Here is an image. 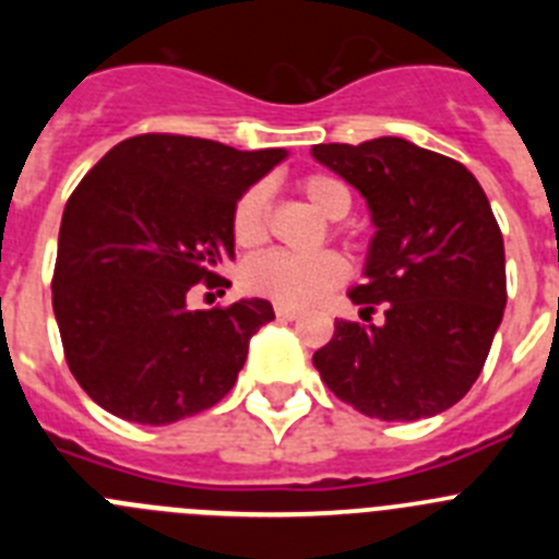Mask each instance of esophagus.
<instances>
[{"label":"esophagus","instance_id":"34e87169","mask_svg":"<svg viewBox=\"0 0 559 559\" xmlns=\"http://www.w3.org/2000/svg\"><path fill=\"white\" fill-rule=\"evenodd\" d=\"M274 313H276V319H283V322H294V319H299V316H302V310L285 308V305H276Z\"/></svg>","mask_w":559,"mask_h":559}]
</instances>
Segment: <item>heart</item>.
<instances>
[{
    "label": "heart",
    "mask_w": 559,
    "mask_h": 559,
    "mask_svg": "<svg viewBox=\"0 0 559 559\" xmlns=\"http://www.w3.org/2000/svg\"><path fill=\"white\" fill-rule=\"evenodd\" d=\"M299 192L305 195L322 218L341 221L353 206L347 185L330 173H310L299 181ZM231 235L240 249H257L269 237V187L254 185L237 199L231 212ZM347 276V265L333 251L296 257L285 251L251 257L240 271L246 290L265 296L271 302L285 308H305L319 302L328 290L338 288Z\"/></svg>",
    "instance_id": "1"
}]
</instances>
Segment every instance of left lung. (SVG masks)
Returning <instances> with one entry per match:
<instances>
[{
  "instance_id": "left-lung-1",
  "label": "left lung",
  "mask_w": 559,
  "mask_h": 559,
  "mask_svg": "<svg viewBox=\"0 0 559 559\" xmlns=\"http://www.w3.org/2000/svg\"><path fill=\"white\" fill-rule=\"evenodd\" d=\"M313 159L367 199L378 231L349 299L367 313L383 308V324L335 322L313 367L367 417L445 412L481 374L507 305L490 201L467 167L400 136L313 145Z\"/></svg>"
}]
</instances>
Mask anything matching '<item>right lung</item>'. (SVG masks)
<instances>
[{
  "mask_svg": "<svg viewBox=\"0 0 559 559\" xmlns=\"http://www.w3.org/2000/svg\"><path fill=\"white\" fill-rule=\"evenodd\" d=\"M285 156L142 133L83 176L61 218L52 310L69 369L97 406L167 426L229 394L274 308L190 310L187 294L229 285L218 265L235 260L237 199Z\"/></svg>",
  "mask_w": 559,
  "mask_h": 559,
  "instance_id": "add662e5",
  "label": "right lung"
}]
</instances>
